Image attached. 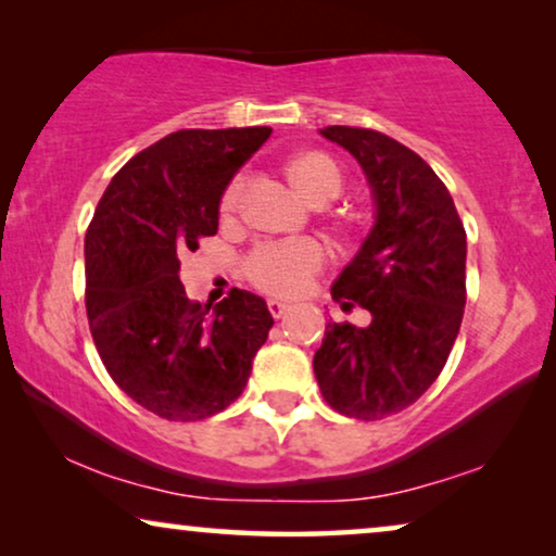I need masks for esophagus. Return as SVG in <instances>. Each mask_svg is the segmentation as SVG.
<instances>
[{"label":"esophagus","instance_id":"esophagus-1","mask_svg":"<svg viewBox=\"0 0 556 556\" xmlns=\"http://www.w3.org/2000/svg\"><path fill=\"white\" fill-rule=\"evenodd\" d=\"M268 311H270L273 318H280V316H286L288 311H291V303L278 301V299H270V301H268Z\"/></svg>","mask_w":556,"mask_h":556}]
</instances>
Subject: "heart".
<instances>
[{
    "mask_svg": "<svg viewBox=\"0 0 556 556\" xmlns=\"http://www.w3.org/2000/svg\"><path fill=\"white\" fill-rule=\"evenodd\" d=\"M283 172L295 192L316 207L337 200L344 189V174L339 164L324 151H295L283 162ZM245 197V177L238 174L227 181L219 194V217H238ZM326 250L316 240H291L270 242V245L255 248L245 261V273L250 283L270 295H301L311 286V280L324 270Z\"/></svg>",
    "mask_w": 556,
    "mask_h": 556,
    "instance_id": "b5f03b06",
    "label": "heart"
}]
</instances>
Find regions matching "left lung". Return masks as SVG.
<instances>
[{"label": "left lung", "instance_id": "obj_1", "mask_svg": "<svg viewBox=\"0 0 556 556\" xmlns=\"http://www.w3.org/2000/svg\"><path fill=\"white\" fill-rule=\"evenodd\" d=\"M367 174L377 204L369 238L331 286L367 329L329 324L314 371L331 409L356 420L397 415L435 382L466 308V227L447 187L413 149L371 128L329 126Z\"/></svg>", "mask_w": 556, "mask_h": 556}]
</instances>
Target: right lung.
Returning a JSON list of instances; mask_svg holds the SVG:
<instances>
[{
    "instance_id": "obj_1",
    "label": "right lung",
    "mask_w": 556,
    "mask_h": 556,
    "mask_svg": "<svg viewBox=\"0 0 556 556\" xmlns=\"http://www.w3.org/2000/svg\"><path fill=\"white\" fill-rule=\"evenodd\" d=\"M273 128H181L121 166L86 232V314L113 382L164 420L197 422L245 390L273 316L232 288L207 316L179 257L217 232L219 194Z\"/></svg>"
}]
</instances>
